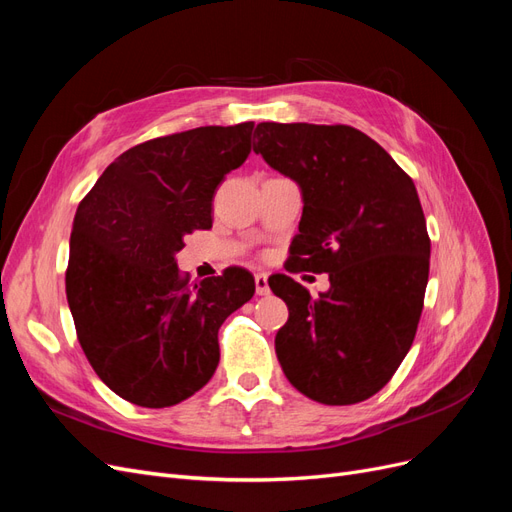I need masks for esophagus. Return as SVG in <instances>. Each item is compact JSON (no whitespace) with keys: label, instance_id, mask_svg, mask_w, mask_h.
Returning <instances> with one entry per match:
<instances>
[{"label":"esophagus","instance_id":"obj_1","mask_svg":"<svg viewBox=\"0 0 512 512\" xmlns=\"http://www.w3.org/2000/svg\"><path fill=\"white\" fill-rule=\"evenodd\" d=\"M254 282H256V294H258V297H267V294H271L267 273H256L254 275Z\"/></svg>","mask_w":512,"mask_h":512}]
</instances>
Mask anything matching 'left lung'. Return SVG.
Returning <instances> with one entry per match:
<instances>
[{
  "label": "left lung",
  "mask_w": 512,
  "mask_h": 512,
  "mask_svg": "<svg viewBox=\"0 0 512 512\" xmlns=\"http://www.w3.org/2000/svg\"><path fill=\"white\" fill-rule=\"evenodd\" d=\"M256 138L254 151L303 196L288 271L331 282L312 299L288 275L269 280L288 305L277 359L305 397L359 404L393 378L423 312L431 243L414 181L350 126L265 121Z\"/></svg>",
  "instance_id": "left-lung-1"
}]
</instances>
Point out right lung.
<instances>
[{
    "mask_svg": "<svg viewBox=\"0 0 512 512\" xmlns=\"http://www.w3.org/2000/svg\"><path fill=\"white\" fill-rule=\"evenodd\" d=\"M254 121L141 143L108 166L74 215L66 294L100 380L130 404L168 408L220 363L222 322L254 297L250 271L190 284L175 254L211 228V200L252 151Z\"/></svg>",
    "mask_w": 512,
    "mask_h": 512,
    "instance_id": "1",
    "label": "right lung"
}]
</instances>
